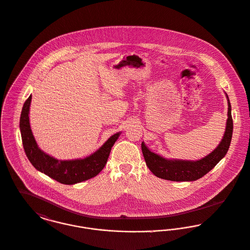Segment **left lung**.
Instances as JSON below:
<instances>
[{"instance_id": "obj_1", "label": "left lung", "mask_w": 250, "mask_h": 250, "mask_svg": "<svg viewBox=\"0 0 250 250\" xmlns=\"http://www.w3.org/2000/svg\"><path fill=\"white\" fill-rule=\"evenodd\" d=\"M226 98L228 104V117L225 131L219 146L207 156L195 161L167 159L149 150L145 143L142 142V152L146 164L155 176L170 181H194L209 172L222 160L228 151L233 133L231 104L227 94Z\"/></svg>"}]
</instances>
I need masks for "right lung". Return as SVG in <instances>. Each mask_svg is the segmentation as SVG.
<instances>
[{
	"instance_id": "add662e5",
	"label": "right lung",
	"mask_w": 250,
	"mask_h": 250,
	"mask_svg": "<svg viewBox=\"0 0 250 250\" xmlns=\"http://www.w3.org/2000/svg\"><path fill=\"white\" fill-rule=\"evenodd\" d=\"M31 96L23 105L20 117V131L23 146L29 162L37 170L45 173L59 183L73 185L98 175L104 167L112 146L121 132L115 133L95 152L81 159L58 160L39 148L29 125V106Z\"/></svg>"
}]
</instances>
